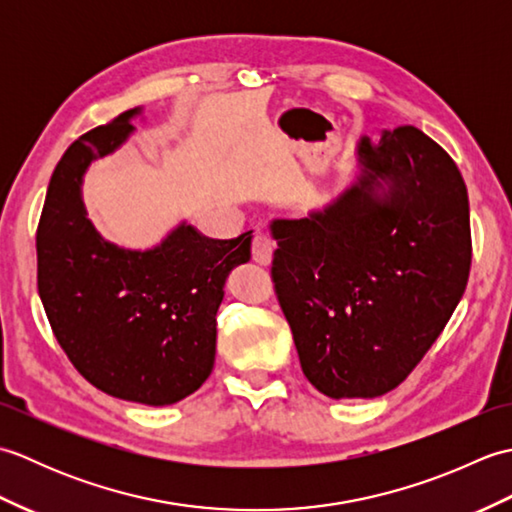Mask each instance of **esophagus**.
<instances>
[{
	"label": "esophagus",
	"instance_id": "34e87169",
	"mask_svg": "<svg viewBox=\"0 0 512 512\" xmlns=\"http://www.w3.org/2000/svg\"><path fill=\"white\" fill-rule=\"evenodd\" d=\"M275 253V239L266 233H257L253 237V259L257 264H270Z\"/></svg>",
	"mask_w": 512,
	"mask_h": 512
}]
</instances>
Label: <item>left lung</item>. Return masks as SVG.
Returning a JSON list of instances; mask_svg holds the SVG:
<instances>
[{
	"label": "left lung",
	"instance_id": "8db88e82",
	"mask_svg": "<svg viewBox=\"0 0 512 512\" xmlns=\"http://www.w3.org/2000/svg\"><path fill=\"white\" fill-rule=\"evenodd\" d=\"M361 173L301 220H273V281L301 369L330 398L398 387L464 295L469 195L438 143L405 125L367 136Z\"/></svg>",
	"mask_w": 512,
	"mask_h": 512
}]
</instances>
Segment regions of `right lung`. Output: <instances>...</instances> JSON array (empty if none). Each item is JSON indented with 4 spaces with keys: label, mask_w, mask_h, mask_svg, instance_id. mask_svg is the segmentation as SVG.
<instances>
[{
    "label": "right lung",
    "mask_w": 512,
    "mask_h": 512,
    "mask_svg": "<svg viewBox=\"0 0 512 512\" xmlns=\"http://www.w3.org/2000/svg\"><path fill=\"white\" fill-rule=\"evenodd\" d=\"M138 114L134 107L94 127L59 160L37 228V288L54 336L88 383L162 407L209 378L226 277L250 259L253 231L211 239L182 222L149 250L99 235L81 198L83 176L125 143Z\"/></svg>",
    "instance_id": "1"
}]
</instances>
